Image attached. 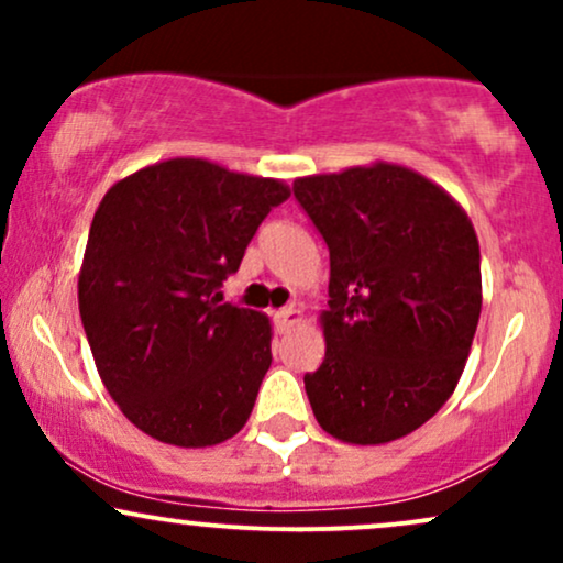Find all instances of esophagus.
Returning <instances> with one entry per match:
<instances>
[{
	"label": "esophagus",
	"mask_w": 563,
	"mask_h": 563,
	"mask_svg": "<svg viewBox=\"0 0 563 563\" xmlns=\"http://www.w3.org/2000/svg\"><path fill=\"white\" fill-rule=\"evenodd\" d=\"M275 322H277V328H280V331H290V328L299 325V322H301V309H296V307L280 309V312L275 314Z\"/></svg>",
	"instance_id": "esophagus-1"
}]
</instances>
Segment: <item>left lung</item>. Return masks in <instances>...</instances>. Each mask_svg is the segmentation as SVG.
Segmentation results:
<instances>
[{"instance_id":"1","label":"left lung","mask_w":563,"mask_h":563,"mask_svg":"<svg viewBox=\"0 0 563 563\" xmlns=\"http://www.w3.org/2000/svg\"><path fill=\"white\" fill-rule=\"evenodd\" d=\"M331 251L325 360L303 376L328 434L399 439L450 399L482 312L479 241L442 187L397 164L294 183Z\"/></svg>"}]
</instances>
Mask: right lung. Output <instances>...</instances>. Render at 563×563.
I'll use <instances>...</instances> for the list:
<instances>
[{
	"instance_id": "right-lung-1",
	"label": "right lung",
	"mask_w": 563,
	"mask_h": 563,
	"mask_svg": "<svg viewBox=\"0 0 563 563\" xmlns=\"http://www.w3.org/2000/svg\"><path fill=\"white\" fill-rule=\"evenodd\" d=\"M280 179L172 158L115 183L97 206L79 312L102 384L158 442L211 448L249 421L273 363L262 312L219 299Z\"/></svg>"
}]
</instances>
